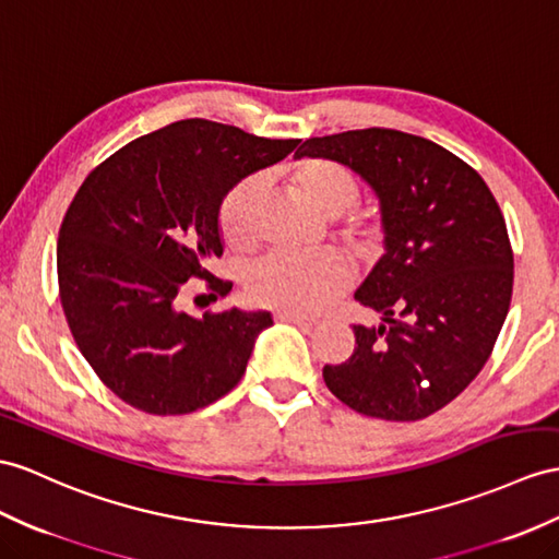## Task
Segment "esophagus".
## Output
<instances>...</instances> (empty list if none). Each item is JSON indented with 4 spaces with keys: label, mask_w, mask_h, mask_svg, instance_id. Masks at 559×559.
Listing matches in <instances>:
<instances>
[{
    "label": "esophagus",
    "mask_w": 559,
    "mask_h": 559,
    "mask_svg": "<svg viewBox=\"0 0 559 559\" xmlns=\"http://www.w3.org/2000/svg\"><path fill=\"white\" fill-rule=\"evenodd\" d=\"M277 322H292L298 326H316L320 320L318 318H308V316H296V312H275Z\"/></svg>",
    "instance_id": "obj_1"
}]
</instances>
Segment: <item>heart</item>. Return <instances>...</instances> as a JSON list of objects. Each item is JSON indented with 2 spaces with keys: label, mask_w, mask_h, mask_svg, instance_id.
<instances>
[{
  "label": "heart",
  "mask_w": 559,
  "mask_h": 559,
  "mask_svg": "<svg viewBox=\"0 0 559 559\" xmlns=\"http://www.w3.org/2000/svg\"><path fill=\"white\" fill-rule=\"evenodd\" d=\"M287 192L322 221H336L358 203L356 175L334 160L306 158L282 173ZM255 182H241L221 203L217 229L229 251L247 253L255 241ZM344 249L360 263H372L384 251L386 229L374 213H348L338 227ZM350 280L342 258L334 253L272 255L258 263L247 277L253 304L280 312L320 310Z\"/></svg>",
  "instance_id": "1"
}]
</instances>
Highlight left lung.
<instances>
[{
  "instance_id": "obj_1",
  "label": "left lung",
  "mask_w": 559,
  "mask_h": 559,
  "mask_svg": "<svg viewBox=\"0 0 559 559\" xmlns=\"http://www.w3.org/2000/svg\"><path fill=\"white\" fill-rule=\"evenodd\" d=\"M304 156L356 173L386 229L384 255L356 292L382 324H353L356 350L324 365V384L360 415L425 419L481 372L508 318L506 217L479 173L417 134L348 130L306 140L294 158Z\"/></svg>"
}]
</instances>
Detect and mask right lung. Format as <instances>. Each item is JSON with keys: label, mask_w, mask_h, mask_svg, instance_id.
I'll use <instances>...</instances> for the list:
<instances>
[{"label": "right lung", "mask_w": 559, "mask_h": 559, "mask_svg": "<svg viewBox=\"0 0 559 559\" xmlns=\"http://www.w3.org/2000/svg\"><path fill=\"white\" fill-rule=\"evenodd\" d=\"M296 144L187 118L118 148L78 189L57 247L61 306L80 353L120 401L187 415L239 384L270 312L194 318L177 294L192 277L229 294L233 284L206 270L223 255L221 203Z\"/></svg>", "instance_id": "obj_1"}]
</instances>
